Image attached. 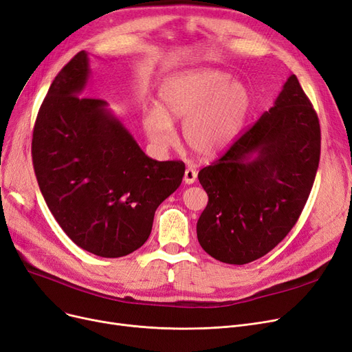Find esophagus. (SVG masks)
I'll return each instance as SVG.
<instances>
[{
  "instance_id": "obj_1",
  "label": "esophagus",
  "mask_w": 352,
  "mask_h": 352,
  "mask_svg": "<svg viewBox=\"0 0 352 352\" xmlns=\"http://www.w3.org/2000/svg\"><path fill=\"white\" fill-rule=\"evenodd\" d=\"M197 179V171L194 168L188 166L184 173V183L186 184H194Z\"/></svg>"
}]
</instances>
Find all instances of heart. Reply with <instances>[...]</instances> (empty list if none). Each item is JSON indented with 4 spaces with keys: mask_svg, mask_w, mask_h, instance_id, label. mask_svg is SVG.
<instances>
[{
    "mask_svg": "<svg viewBox=\"0 0 352 352\" xmlns=\"http://www.w3.org/2000/svg\"><path fill=\"white\" fill-rule=\"evenodd\" d=\"M158 107L143 113V129L158 148L174 142L173 123L184 122L186 145L197 155L223 152L248 119L252 97L243 82L216 69L178 74L161 87Z\"/></svg>",
    "mask_w": 352,
    "mask_h": 352,
    "instance_id": "obj_1",
    "label": "heart"
}]
</instances>
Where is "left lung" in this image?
I'll use <instances>...</instances> for the list:
<instances>
[{"label": "left lung", "instance_id": "obj_1", "mask_svg": "<svg viewBox=\"0 0 352 352\" xmlns=\"http://www.w3.org/2000/svg\"><path fill=\"white\" fill-rule=\"evenodd\" d=\"M319 158V117L292 75L274 107L199 173L209 196L197 222L201 248L233 265L274 250L305 209Z\"/></svg>", "mask_w": 352, "mask_h": 352}]
</instances>
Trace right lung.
<instances>
[{
	"label": "right lung",
	"instance_id": "1",
	"mask_svg": "<svg viewBox=\"0 0 352 352\" xmlns=\"http://www.w3.org/2000/svg\"><path fill=\"white\" fill-rule=\"evenodd\" d=\"M88 74L81 50L55 76L33 127V168L72 242L119 258L148 241L155 210L179 187L186 165L149 158L106 101L81 97Z\"/></svg>",
	"mask_w": 352,
	"mask_h": 352
}]
</instances>
